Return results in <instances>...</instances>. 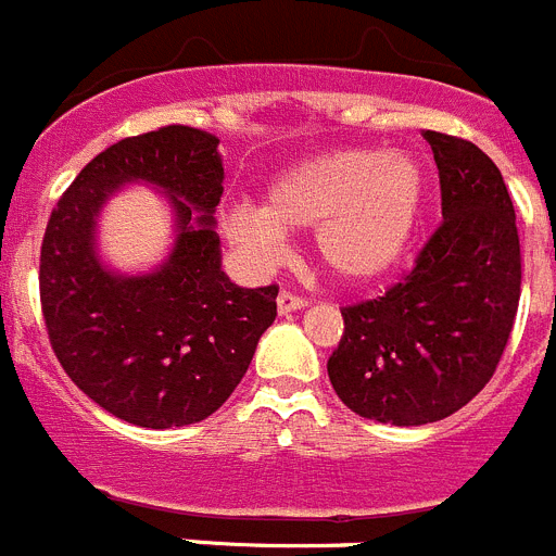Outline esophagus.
I'll return each instance as SVG.
<instances>
[{"label": "esophagus", "instance_id": "obj_1", "mask_svg": "<svg viewBox=\"0 0 556 556\" xmlns=\"http://www.w3.org/2000/svg\"><path fill=\"white\" fill-rule=\"evenodd\" d=\"M303 306H306V301H303V298H298V294H292V292H281V294H278V314L301 312Z\"/></svg>", "mask_w": 556, "mask_h": 556}]
</instances>
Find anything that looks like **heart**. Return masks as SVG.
I'll list each match as a JSON object with an SVG mask.
<instances>
[{
    "mask_svg": "<svg viewBox=\"0 0 556 556\" xmlns=\"http://www.w3.org/2000/svg\"><path fill=\"white\" fill-rule=\"evenodd\" d=\"M429 200V172L415 152L351 147L298 161L275 175L264 208L239 203L225 236L258 267L287 253V230L312 228L314 255L339 281L390 273L415 239Z\"/></svg>",
    "mask_w": 556,
    "mask_h": 556,
    "instance_id": "b5f03b06",
    "label": "heart"
}]
</instances>
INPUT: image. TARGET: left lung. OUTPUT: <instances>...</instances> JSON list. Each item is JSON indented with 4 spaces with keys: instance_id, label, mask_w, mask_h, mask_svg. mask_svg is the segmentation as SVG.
<instances>
[{
    "instance_id": "8db88e82",
    "label": "left lung",
    "mask_w": 556,
    "mask_h": 556,
    "mask_svg": "<svg viewBox=\"0 0 556 556\" xmlns=\"http://www.w3.org/2000/svg\"><path fill=\"white\" fill-rule=\"evenodd\" d=\"M443 225L384 298L342 308L328 358L342 404L367 420L424 426L454 415L493 378L520 298L515 208L498 166L476 144L426 130Z\"/></svg>"
}]
</instances>
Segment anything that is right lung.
<instances>
[{
  "label": "right lung",
  "mask_w": 556,
  "mask_h": 556,
  "mask_svg": "<svg viewBox=\"0 0 556 556\" xmlns=\"http://www.w3.org/2000/svg\"><path fill=\"white\" fill-rule=\"evenodd\" d=\"M219 139L169 125L122 139L68 186L41 244L49 342L94 404L141 429L200 424L219 409L275 320L278 287H236L223 269ZM127 185L165 194L173 244L141 274L101 258L99 219Z\"/></svg>",
  "instance_id": "right-lung-1"
}]
</instances>
